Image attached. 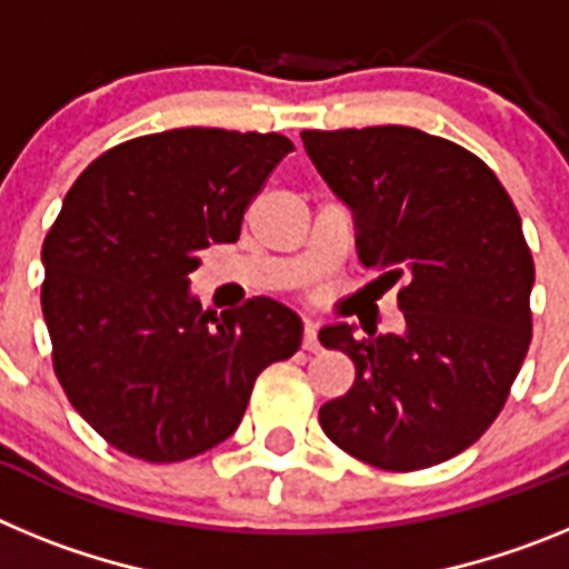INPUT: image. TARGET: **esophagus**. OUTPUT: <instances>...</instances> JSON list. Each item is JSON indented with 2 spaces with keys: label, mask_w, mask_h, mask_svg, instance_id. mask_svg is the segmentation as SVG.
Returning <instances> with one entry per match:
<instances>
[{
  "label": "esophagus",
  "mask_w": 569,
  "mask_h": 569,
  "mask_svg": "<svg viewBox=\"0 0 569 569\" xmlns=\"http://www.w3.org/2000/svg\"><path fill=\"white\" fill-rule=\"evenodd\" d=\"M301 347L308 350V353H319L321 341H319V325L316 321H305V336H301Z\"/></svg>",
  "instance_id": "34e87169"
}]
</instances>
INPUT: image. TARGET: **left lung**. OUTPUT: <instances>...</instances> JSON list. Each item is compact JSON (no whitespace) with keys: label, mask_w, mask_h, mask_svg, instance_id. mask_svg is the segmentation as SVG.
<instances>
[{"label":"left lung","mask_w":569,"mask_h":569,"mask_svg":"<svg viewBox=\"0 0 569 569\" xmlns=\"http://www.w3.org/2000/svg\"><path fill=\"white\" fill-rule=\"evenodd\" d=\"M301 142L356 210L361 264L399 288L405 313V333L321 330L356 365L353 387L319 410L321 430L379 470L453 459L501 413L532 339L519 210L479 156L425 130H301Z\"/></svg>","instance_id":"obj_1"}]
</instances>
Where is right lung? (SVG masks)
I'll return each mask as SVG.
<instances>
[{
	"instance_id": "right-lung-1",
	"label": "right lung",
	"mask_w": 569,
	"mask_h": 569,
	"mask_svg": "<svg viewBox=\"0 0 569 569\" xmlns=\"http://www.w3.org/2000/svg\"><path fill=\"white\" fill-rule=\"evenodd\" d=\"M293 150L281 133L176 128L104 150L42 244L53 373L110 447L170 465L222 445L256 376L299 350L301 321L264 296L208 319L188 276Z\"/></svg>"
}]
</instances>
